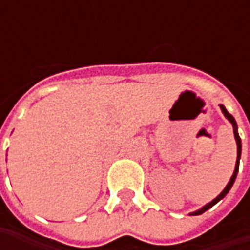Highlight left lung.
I'll list each match as a JSON object with an SVG mask.
<instances>
[{
    "instance_id": "obj_1",
    "label": "left lung",
    "mask_w": 250,
    "mask_h": 250,
    "mask_svg": "<svg viewBox=\"0 0 250 250\" xmlns=\"http://www.w3.org/2000/svg\"><path fill=\"white\" fill-rule=\"evenodd\" d=\"M220 108L223 111V114H224V117H226L227 120L229 121L231 124H232V128H234V136H235V140H236V164H235V169H234V174H232V177L229 179V182L227 184V187L224 188V190L218 195V196L214 199V200H211L210 203H207L206 206H203L200 210H196V211H193V213H190L189 216H199V214H202V213H205L206 210H208L210 207H213L216 203H218L223 197L226 196L227 193L229 192V189L232 188L234 185V182H235V178H236V174H238V169H239V159H241V151H242V145H241V138H239V135H238V125H236V121L234 120V117L226 110V107L223 105V104H220Z\"/></svg>"
}]
</instances>
